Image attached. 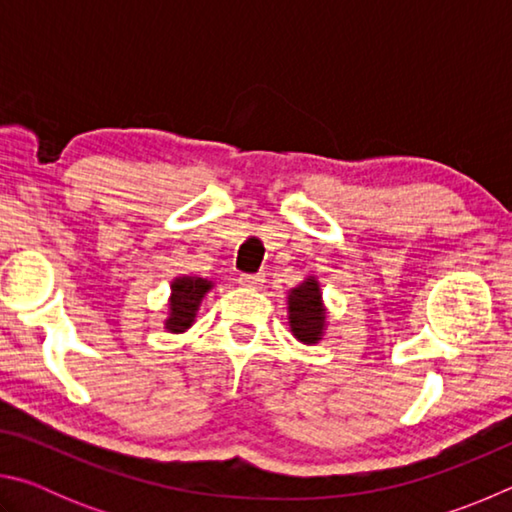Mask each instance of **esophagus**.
Segmentation results:
<instances>
[{
	"label": "esophagus",
	"mask_w": 512,
	"mask_h": 512,
	"mask_svg": "<svg viewBox=\"0 0 512 512\" xmlns=\"http://www.w3.org/2000/svg\"><path fill=\"white\" fill-rule=\"evenodd\" d=\"M264 282V275L262 273H244V275H239V284L241 287H250V289H255V287H259V284Z\"/></svg>",
	"instance_id": "esophagus-1"
}]
</instances>
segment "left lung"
Returning a JSON list of instances; mask_svg holds the SVG:
<instances>
[{
	"instance_id": "1",
	"label": "left lung",
	"mask_w": 512,
	"mask_h": 512,
	"mask_svg": "<svg viewBox=\"0 0 512 512\" xmlns=\"http://www.w3.org/2000/svg\"><path fill=\"white\" fill-rule=\"evenodd\" d=\"M289 325L302 343H318L325 329V307L320 300V287L314 277H307L300 287L291 289Z\"/></svg>"
}]
</instances>
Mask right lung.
<instances>
[{"label": "right lung", "instance_id": "add662e5", "mask_svg": "<svg viewBox=\"0 0 512 512\" xmlns=\"http://www.w3.org/2000/svg\"><path fill=\"white\" fill-rule=\"evenodd\" d=\"M210 289L212 282L203 280V277H176L171 284L169 318L164 320V327L169 332H185L187 327H192L198 305Z\"/></svg>", "mask_w": 512, "mask_h": 512}]
</instances>
